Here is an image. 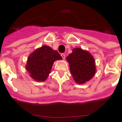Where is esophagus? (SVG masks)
<instances>
[{"mask_svg":"<svg viewBox=\"0 0 122 122\" xmlns=\"http://www.w3.org/2000/svg\"><path fill=\"white\" fill-rule=\"evenodd\" d=\"M61 56H62V59H63V60H64L65 58H66V55H65L64 53H61Z\"/></svg>","mask_w":122,"mask_h":122,"instance_id":"1","label":"esophagus"}]
</instances>
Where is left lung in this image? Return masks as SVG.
Returning <instances> with one entry per match:
<instances>
[{
  "mask_svg": "<svg viewBox=\"0 0 122 122\" xmlns=\"http://www.w3.org/2000/svg\"><path fill=\"white\" fill-rule=\"evenodd\" d=\"M66 59L73 78L78 84L88 81L95 74V61L89 52L75 48Z\"/></svg>",
  "mask_w": 122,
  "mask_h": 122,
  "instance_id": "8db88e82",
  "label": "left lung"
}]
</instances>
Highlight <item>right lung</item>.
<instances>
[{"label": "right lung", "instance_id": "add662e5", "mask_svg": "<svg viewBox=\"0 0 122 122\" xmlns=\"http://www.w3.org/2000/svg\"><path fill=\"white\" fill-rule=\"evenodd\" d=\"M61 59L57 51L47 46H43L29 55L26 67L32 78L38 81H44L51 73L54 61Z\"/></svg>", "mask_w": 122, "mask_h": 122}]
</instances>
